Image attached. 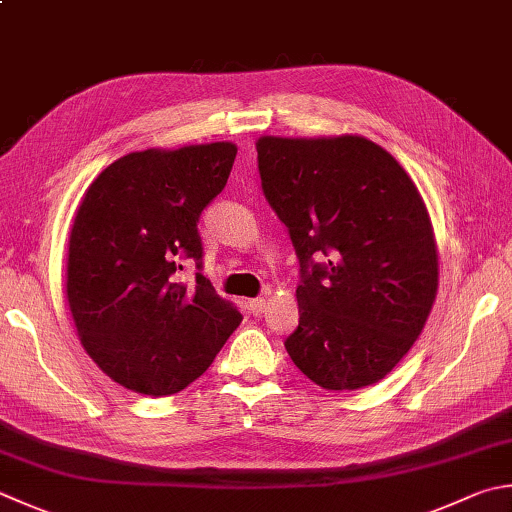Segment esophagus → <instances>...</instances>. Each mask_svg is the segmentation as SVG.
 <instances>
[{"instance_id":"34e87169","label":"esophagus","mask_w":512,"mask_h":512,"mask_svg":"<svg viewBox=\"0 0 512 512\" xmlns=\"http://www.w3.org/2000/svg\"><path fill=\"white\" fill-rule=\"evenodd\" d=\"M247 307L252 310L256 316L263 314L267 310V298H252V301H247Z\"/></svg>"}]
</instances>
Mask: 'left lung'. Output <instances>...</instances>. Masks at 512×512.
I'll return each mask as SVG.
<instances>
[{"instance_id":"1","label":"left lung","mask_w":512,"mask_h":512,"mask_svg":"<svg viewBox=\"0 0 512 512\" xmlns=\"http://www.w3.org/2000/svg\"><path fill=\"white\" fill-rule=\"evenodd\" d=\"M256 151L265 198L301 260L287 354L325 390L379 383L437 298V240L417 185L392 153L352 133L263 136Z\"/></svg>"}]
</instances>
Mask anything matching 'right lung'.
<instances>
[{
    "label": "right lung",
    "instance_id": "add662e5",
    "mask_svg": "<svg viewBox=\"0 0 512 512\" xmlns=\"http://www.w3.org/2000/svg\"><path fill=\"white\" fill-rule=\"evenodd\" d=\"M236 151L209 142L127 153L77 205L66 301L86 354L127 390H185L243 321L202 274L194 287L173 278L180 258L200 267L198 218L225 189Z\"/></svg>",
    "mask_w": 512,
    "mask_h": 512
}]
</instances>
